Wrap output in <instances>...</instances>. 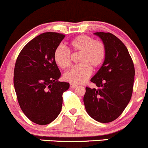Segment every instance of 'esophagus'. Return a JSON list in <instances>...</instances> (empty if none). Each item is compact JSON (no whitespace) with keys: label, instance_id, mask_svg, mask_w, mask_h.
Returning a JSON list of instances; mask_svg holds the SVG:
<instances>
[{"label":"esophagus","instance_id":"esophagus-1","mask_svg":"<svg viewBox=\"0 0 148 148\" xmlns=\"http://www.w3.org/2000/svg\"><path fill=\"white\" fill-rule=\"evenodd\" d=\"M70 87H71V88H75L77 87V85L73 84V83H71V84H70Z\"/></svg>","mask_w":148,"mask_h":148}]
</instances>
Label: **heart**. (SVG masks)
Here are the masks:
<instances>
[{
    "label": "heart",
    "instance_id": "1",
    "mask_svg": "<svg viewBox=\"0 0 148 148\" xmlns=\"http://www.w3.org/2000/svg\"><path fill=\"white\" fill-rule=\"evenodd\" d=\"M69 50L64 47L58 46L54 51V60L57 65L65 70L71 65L72 53L80 52L75 65L64 74V79L71 83L80 84L84 83L92 73V68L97 69L101 66L106 58V49L101 41L94 39L88 35H79L68 44Z\"/></svg>",
    "mask_w": 148,
    "mask_h": 148
}]
</instances>
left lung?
<instances>
[{"instance_id":"obj_1","label":"left lung","mask_w":148,"mask_h":148,"mask_svg":"<svg viewBox=\"0 0 148 148\" xmlns=\"http://www.w3.org/2000/svg\"><path fill=\"white\" fill-rule=\"evenodd\" d=\"M106 49L103 65L90 81L98 88H86L85 107L90 117L101 123L117 119L131 99L134 67L123 42L109 32H96Z\"/></svg>"}]
</instances>
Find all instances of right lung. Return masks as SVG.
I'll return each mask as SVG.
<instances>
[{"label":"right lung","mask_w":148,"mask_h":148,"mask_svg":"<svg viewBox=\"0 0 148 148\" xmlns=\"http://www.w3.org/2000/svg\"><path fill=\"white\" fill-rule=\"evenodd\" d=\"M65 36L41 34L25 45L16 61L14 85L18 104L34 123H51L62 109V94L70 84L58 81L61 73L53 55Z\"/></svg>","instance_id":"obj_1"}]
</instances>
